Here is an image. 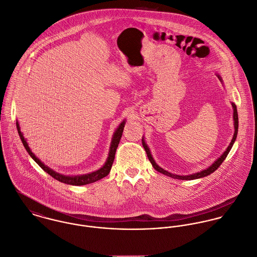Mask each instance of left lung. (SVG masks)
<instances>
[{"label": "left lung", "instance_id": "left-lung-1", "mask_svg": "<svg viewBox=\"0 0 257 257\" xmlns=\"http://www.w3.org/2000/svg\"><path fill=\"white\" fill-rule=\"evenodd\" d=\"M216 76L218 77V79L220 80V82L223 83L222 78L220 77V75L216 73ZM231 106H232V108H233V125H234V134H233V137H232V139H231V141H230L228 147L226 148V150L222 153V155H221L220 157H218L209 167H207L206 169L202 170V171H200V172H197V173H194V174H191V175H186V176H183V175H182V176H181V175H176V174H173V173H170V172L164 170L163 168H161V167L155 162L154 158H153V156L151 154L150 149H149L148 145L146 144L145 139H144V136H143V138H142V145H143V147H144V149H145V151H146V154L148 156V159H149V161L151 162V164H152V166H153V168H154L155 170L158 171L159 173H162V174L168 176V177H171V178H173V179H178V180H196V179L204 178V177H206V176L210 175L211 173H213V172L220 166V164L225 160L226 156L229 153V151H230L231 147L233 146V144H234V142H235V139H236V137H237V131H238V115H237V109H236V105H235L234 103L231 102Z\"/></svg>", "mask_w": 257, "mask_h": 257}]
</instances>
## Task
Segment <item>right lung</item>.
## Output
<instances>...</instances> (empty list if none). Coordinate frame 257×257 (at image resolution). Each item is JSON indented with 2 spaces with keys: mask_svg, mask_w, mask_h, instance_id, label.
Segmentation results:
<instances>
[{
  "mask_svg": "<svg viewBox=\"0 0 257 257\" xmlns=\"http://www.w3.org/2000/svg\"><path fill=\"white\" fill-rule=\"evenodd\" d=\"M125 123H126V120H123L119 126L117 127V129L115 130L113 136H112V140H111V144H110V148H109V153H108V157L106 159V162L104 163L102 167L94 172H91L89 174H84V175H76V176H66V175H62V174H59L55 171H53L52 169H51L49 166L45 165L36 155L34 154L31 150V148L29 147V144L26 140V138L24 137L22 131H21V128H20V124L19 122L17 121V129H18V133L20 135V138L23 142V145L24 147L26 148L27 152L30 154V156L34 159V161L45 171L47 172L49 175H51L52 178H54L55 180L63 183V184H67V185H72V186H83V185H87V184H91V183H94L100 179H102L104 177H106L110 170H111V167H112V164H113V161H114V158H115V153H116V149L118 147V144L120 142V139L122 137V133H123V130H124V126H125Z\"/></svg>",
  "mask_w": 257,
  "mask_h": 257,
  "instance_id": "add662e5",
  "label": "right lung"
}]
</instances>
